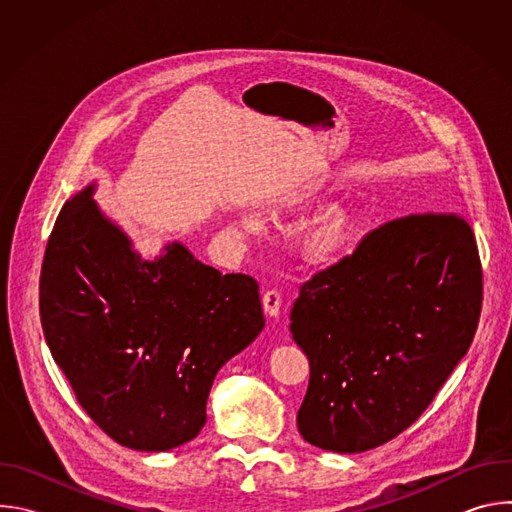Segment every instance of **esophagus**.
Instances as JSON below:
<instances>
[{
  "label": "esophagus",
  "mask_w": 512,
  "mask_h": 512,
  "mask_svg": "<svg viewBox=\"0 0 512 512\" xmlns=\"http://www.w3.org/2000/svg\"><path fill=\"white\" fill-rule=\"evenodd\" d=\"M263 310L269 318H279L281 316V310H283V302H281V294L277 289H267L263 294Z\"/></svg>",
  "instance_id": "34e87169"
}]
</instances>
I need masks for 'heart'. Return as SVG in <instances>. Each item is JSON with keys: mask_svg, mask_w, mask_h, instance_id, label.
I'll list each match as a JSON object with an SVG mask.
<instances>
[{"mask_svg": "<svg viewBox=\"0 0 512 512\" xmlns=\"http://www.w3.org/2000/svg\"><path fill=\"white\" fill-rule=\"evenodd\" d=\"M322 190L298 194L287 204L289 212H310L324 200ZM241 235H259L263 225L255 214L241 216ZM364 229V206L358 200H340L324 208L296 235V253L308 267H330L342 261L358 243Z\"/></svg>", "mask_w": 512, "mask_h": 512, "instance_id": "heart-1", "label": "heart"}]
</instances>
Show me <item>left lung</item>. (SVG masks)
I'll return each instance as SVG.
<instances>
[{
  "label": "left lung",
  "instance_id": "left-lung-1",
  "mask_svg": "<svg viewBox=\"0 0 512 512\" xmlns=\"http://www.w3.org/2000/svg\"><path fill=\"white\" fill-rule=\"evenodd\" d=\"M482 267L456 214H411L300 287L289 330L310 360L298 429L316 448L387 444L433 401L468 352Z\"/></svg>",
  "mask_w": 512,
  "mask_h": 512
}]
</instances>
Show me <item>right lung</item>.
Here are the masks:
<instances>
[{"instance_id":"right-lung-1","label":"right lung","mask_w":512,"mask_h":512,"mask_svg":"<svg viewBox=\"0 0 512 512\" xmlns=\"http://www.w3.org/2000/svg\"><path fill=\"white\" fill-rule=\"evenodd\" d=\"M64 202L40 273L44 338L79 403L113 440L166 452L198 435L223 364L263 330L259 285L178 241L143 259L93 200Z\"/></svg>"}]
</instances>
